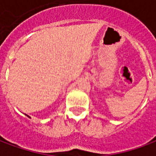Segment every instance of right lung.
Listing matches in <instances>:
<instances>
[{"mask_svg": "<svg viewBox=\"0 0 156 156\" xmlns=\"http://www.w3.org/2000/svg\"><path fill=\"white\" fill-rule=\"evenodd\" d=\"M27 117H29V116H28V115H27ZM29 118H30V117H29Z\"/></svg>", "mask_w": 156, "mask_h": 156, "instance_id": "obj_1", "label": "right lung"}]
</instances>
